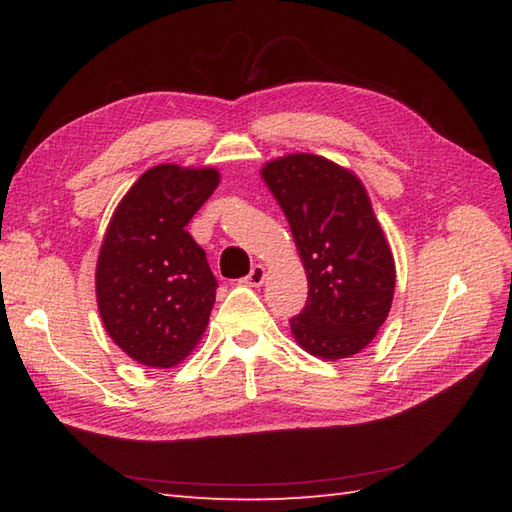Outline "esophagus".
Wrapping results in <instances>:
<instances>
[{
  "instance_id": "34e87169",
  "label": "esophagus",
  "mask_w": 512,
  "mask_h": 512,
  "mask_svg": "<svg viewBox=\"0 0 512 512\" xmlns=\"http://www.w3.org/2000/svg\"><path fill=\"white\" fill-rule=\"evenodd\" d=\"M264 279H266V268L262 264H257V266L250 268V273L244 277V281H246L248 286H262Z\"/></svg>"
}]
</instances>
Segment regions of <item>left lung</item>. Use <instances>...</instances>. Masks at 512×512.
<instances>
[{"instance_id":"1","label":"left lung","mask_w":512,"mask_h":512,"mask_svg":"<svg viewBox=\"0 0 512 512\" xmlns=\"http://www.w3.org/2000/svg\"><path fill=\"white\" fill-rule=\"evenodd\" d=\"M262 178L308 275V301L290 319L292 336L325 361L358 354L385 323L396 288L394 257L363 182L314 154L270 160Z\"/></svg>"}]
</instances>
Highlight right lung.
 Segmentation results:
<instances>
[{
	"instance_id": "obj_1",
	"label": "right lung",
	"mask_w": 512,
	"mask_h": 512,
	"mask_svg": "<svg viewBox=\"0 0 512 512\" xmlns=\"http://www.w3.org/2000/svg\"><path fill=\"white\" fill-rule=\"evenodd\" d=\"M220 171L158 165L118 202L96 262V303L110 339L147 367H173L200 343L217 281L184 226Z\"/></svg>"
}]
</instances>
